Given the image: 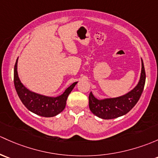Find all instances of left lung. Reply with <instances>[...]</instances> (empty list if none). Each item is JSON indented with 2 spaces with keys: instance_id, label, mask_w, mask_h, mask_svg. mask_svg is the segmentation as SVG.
Masks as SVG:
<instances>
[{
  "instance_id": "obj_1",
  "label": "left lung",
  "mask_w": 158,
  "mask_h": 158,
  "mask_svg": "<svg viewBox=\"0 0 158 158\" xmlns=\"http://www.w3.org/2000/svg\"><path fill=\"white\" fill-rule=\"evenodd\" d=\"M145 71L142 60V73L137 85L125 95L115 98L98 100L92 93L89 94V108L94 115L101 119H110L125 115L133 108L140 98L145 83Z\"/></svg>"
}]
</instances>
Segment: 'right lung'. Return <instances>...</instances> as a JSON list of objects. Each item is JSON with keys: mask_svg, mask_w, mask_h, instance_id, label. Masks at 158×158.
<instances>
[{"mask_svg": "<svg viewBox=\"0 0 158 158\" xmlns=\"http://www.w3.org/2000/svg\"><path fill=\"white\" fill-rule=\"evenodd\" d=\"M13 81L18 96L26 108L37 115L44 117H54L64 110L68 96L77 83H73L66 89L64 94L56 98L46 97L36 94L29 91L21 83L17 73V60L14 66Z\"/></svg>", "mask_w": 158, "mask_h": 158, "instance_id": "1", "label": "right lung"}]
</instances>
